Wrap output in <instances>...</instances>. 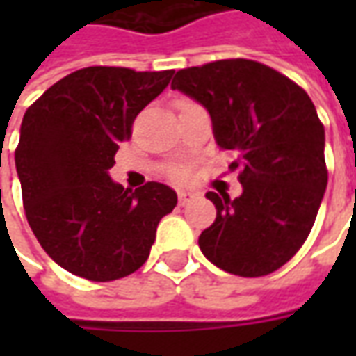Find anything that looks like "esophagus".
<instances>
[{"label":"esophagus","instance_id":"1","mask_svg":"<svg viewBox=\"0 0 356 356\" xmlns=\"http://www.w3.org/2000/svg\"><path fill=\"white\" fill-rule=\"evenodd\" d=\"M177 196H179V204H181V206H185V204H188V202L193 200L196 194L188 193V191H179Z\"/></svg>","mask_w":356,"mask_h":356}]
</instances>
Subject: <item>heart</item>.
<instances>
[{
	"mask_svg": "<svg viewBox=\"0 0 356 356\" xmlns=\"http://www.w3.org/2000/svg\"><path fill=\"white\" fill-rule=\"evenodd\" d=\"M170 175L175 179V181H181V183H183V181H186V179L191 177V170H188L186 165H173L170 171Z\"/></svg>",
	"mask_w": 356,
	"mask_h": 356,
	"instance_id": "obj_1",
	"label": "heart"
}]
</instances>
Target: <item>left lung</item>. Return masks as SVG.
<instances>
[{
	"label": "left lung",
	"mask_w": 356,
	"mask_h": 356,
	"mask_svg": "<svg viewBox=\"0 0 356 356\" xmlns=\"http://www.w3.org/2000/svg\"><path fill=\"white\" fill-rule=\"evenodd\" d=\"M179 89L208 110L219 148L236 152L242 194L208 193L217 217L202 254L231 275L265 276L298 254L328 185L324 125L309 95L284 74L227 58L175 74Z\"/></svg>",
	"instance_id": "1"
}]
</instances>
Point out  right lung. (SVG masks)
Segmentation results:
<instances>
[{
  "label": "right lung",
  "instance_id": "1",
  "mask_svg": "<svg viewBox=\"0 0 356 356\" xmlns=\"http://www.w3.org/2000/svg\"><path fill=\"white\" fill-rule=\"evenodd\" d=\"M171 76L81 68L51 86L22 118L15 163L26 219L68 273L93 282L135 273L148 259L160 219L177 206L168 185L150 181L131 191L108 175L133 120Z\"/></svg>",
  "mask_w": 356,
  "mask_h": 356
}]
</instances>
